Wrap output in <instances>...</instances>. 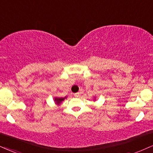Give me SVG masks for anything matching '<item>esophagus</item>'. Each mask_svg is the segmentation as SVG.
I'll return each instance as SVG.
<instances>
[{
  "label": "esophagus",
  "mask_w": 153,
  "mask_h": 153,
  "mask_svg": "<svg viewBox=\"0 0 153 153\" xmlns=\"http://www.w3.org/2000/svg\"><path fill=\"white\" fill-rule=\"evenodd\" d=\"M79 95H80V93H74V96H75V97H78Z\"/></svg>",
  "instance_id": "1"
}]
</instances>
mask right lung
<instances>
[{"label": "right lung", "mask_w": 153, "mask_h": 153, "mask_svg": "<svg viewBox=\"0 0 153 153\" xmlns=\"http://www.w3.org/2000/svg\"><path fill=\"white\" fill-rule=\"evenodd\" d=\"M65 98H66V97H55V102L57 105H60L62 102V101H63L65 100Z\"/></svg>", "instance_id": "obj_1"}]
</instances>
